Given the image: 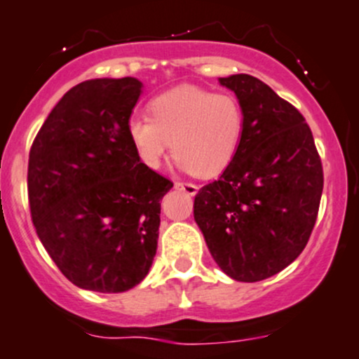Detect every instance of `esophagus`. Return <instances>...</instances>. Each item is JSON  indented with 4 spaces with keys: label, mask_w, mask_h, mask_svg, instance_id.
Instances as JSON below:
<instances>
[{
    "label": "esophagus",
    "mask_w": 359,
    "mask_h": 359,
    "mask_svg": "<svg viewBox=\"0 0 359 359\" xmlns=\"http://www.w3.org/2000/svg\"><path fill=\"white\" fill-rule=\"evenodd\" d=\"M175 189H180V191L187 192V194L194 196L196 192H198V186L192 182H175Z\"/></svg>",
    "instance_id": "34e87169"
}]
</instances>
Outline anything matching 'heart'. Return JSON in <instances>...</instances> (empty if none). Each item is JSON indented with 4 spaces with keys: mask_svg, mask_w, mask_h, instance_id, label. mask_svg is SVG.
<instances>
[{
    "mask_svg": "<svg viewBox=\"0 0 359 359\" xmlns=\"http://www.w3.org/2000/svg\"><path fill=\"white\" fill-rule=\"evenodd\" d=\"M149 116L134 115L127 134L139 161L156 168L170 149L180 167L199 177L222 172L236 154L244 132V108L230 93L177 88L149 101Z\"/></svg>",
    "mask_w": 359,
    "mask_h": 359,
    "instance_id": "b5f03b06",
    "label": "heart"
}]
</instances>
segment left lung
Segmentation results:
<instances>
[{"mask_svg":"<svg viewBox=\"0 0 359 359\" xmlns=\"http://www.w3.org/2000/svg\"><path fill=\"white\" fill-rule=\"evenodd\" d=\"M246 115L241 144L220 179L194 198V220L222 270L239 282L278 273L308 244L323 168L304 116L248 74L220 79Z\"/></svg>","mask_w":359,"mask_h":359,"instance_id":"1","label":"left lung"}]
</instances>
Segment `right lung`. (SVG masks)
I'll list each match as a JSON object with an SVG mask.
<instances>
[{
	"label": "right lung",
	"mask_w": 359,
	"mask_h": 359,
	"mask_svg": "<svg viewBox=\"0 0 359 359\" xmlns=\"http://www.w3.org/2000/svg\"><path fill=\"white\" fill-rule=\"evenodd\" d=\"M142 84L94 79L72 88L29 153L32 224L72 284L123 292L156 255L161 198L172 180L139 161L127 134Z\"/></svg>",
	"instance_id": "obj_1"
}]
</instances>
